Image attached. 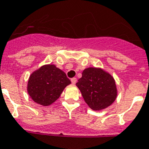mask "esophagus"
<instances>
[{
  "instance_id": "obj_1",
  "label": "esophagus",
  "mask_w": 149,
  "mask_h": 149,
  "mask_svg": "<svg viewBox=\"0 0 149 149\" xmlns=\"http://www.w3.org/2000/svg\"><path fill=\"white\" fill-rule=\"evenodd\" d=\"M71 82H72V84H75L77 83V78H76V77L72 78V79H71Z\"/></svg>"
}]
</instances>
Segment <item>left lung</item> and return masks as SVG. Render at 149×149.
I'll use <instances>...</instances> for the list:
<instances>
[{"mask_svg": "<svg viewBox=\"0 0 149 149\" xmlns=\"http://www.w3.org/2000/svg\"><path fill=\"white\" fill-rule=\"evenodd\" d=\"M77 86L86 103L94 110L109 107L117 95L115 80L112 76L97 68L84 70Z\"/></svg>", "mask_w": 149, "mask_h": 149, "instance_id": "1", "label": "left lung"}]
</instances>
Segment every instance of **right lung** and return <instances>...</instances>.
<instances>
[{
    "instance_id": "add662e5",
    "label": "right lung",
    "mask_w": 149,
    "mask_h": 149,
    "mask_svg": "<svg viewBox=\"0 0 149 149\" xmlns=\"http://www.w3.org/2000/svg\"><path fill=\"white\" fill-rule=\"evenodd\" d=\"M70 79L54 65H47L35 71L29 77L28 93L34 102L47 106L55 102Z\"/></svg>"
}]
</instances>
